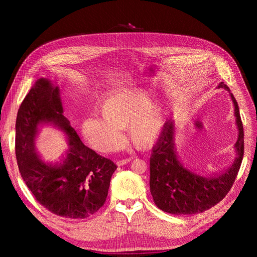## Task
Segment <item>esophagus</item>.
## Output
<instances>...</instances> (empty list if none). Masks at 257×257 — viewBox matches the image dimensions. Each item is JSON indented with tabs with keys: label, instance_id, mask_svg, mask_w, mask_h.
Instances as JSON below:
<instances>
[{
	"label": "esophagus",
	"instance_id": "1",
	"mask_svg": "<svg viewBox=\"0 0 257 257\" xmlns=\"http://www.w3.org/2000/svg\"><path fill=\"white\" fill-rule=\"evenodd\" d=\"M133 160V158H127V159H124V160H119L118 162H116V164H118L119 166H122V165H125L126 163H128L130 161Z\"/></svg>",
	"mask_w": 257,
	"mask_h": 257
}]
</instances>
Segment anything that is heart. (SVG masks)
Listing matches in <instances>:
<instances>
[{
  "label": "heart",
  "instance_id": "heart-1",
  "mask_svg": "<svg viewBox=\"0 0 257 257\" xmlns=\"http://www.w3.org/2000/svg\"><path fill=\"white\" fill-rule=\"evenodd\" d=\"M99 115L82 122L81 132L90 145L100 152H110L121 146V130L126 128L135 145H152L163 128V116L158 105L148 102L139 90L115 91L108 94L98 108Z\"/></svg>",
  "mask_w": 257,
  "mask_h": 257
}]
</instances>
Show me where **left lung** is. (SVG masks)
<instances>
[{"label":"left lung","mask_w":257,"mask_h":257,"mask_svg":"<svg viewBox=\"0 0 257 257\" xmlns=\"http://www.w3.org/2000/svg\"><path fill=\"white\" fill-rule=\"evenodd\" d=\"M219 88L229 91L224 82ZM235 106L236 123L239 131L235 145L237 158L224 173L203 176L185 167L178 160L174 144V123L166 121L150 157V192L154 204L172 214H196L215 206L227 195L241 166L244 151L243 125L239 107L230 94Z\"/></svg>","instance_id":"left-lung-1"}]
</instances>
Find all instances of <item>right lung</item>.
<instances>
[{
  "mask_svg": "<svg viewBox=\"0 0 257 257\" xmlns=\"http://www.w3.org/2000/svg\"><path fill=\"white\" fill-rule=\"evenodd\" d=\"M42 122L61 128L69 137V150L59 162L45 161L35 151V136ZM15 150L28 189L53 214L85 219L104 206L116 165L83 145L63 115L59 88L48 79H38L22 100Z\"/></svg>",
  "mask_w": 257,
  "mask_h": 257,
  "instance_id": "obj_1",
  "label": "right lung"
}]
</instances>
